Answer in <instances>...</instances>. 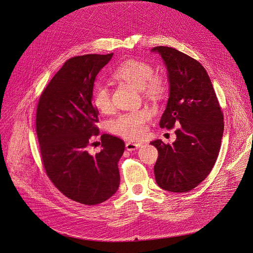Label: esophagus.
Wrapping results in <instances>:
<instances>
[{"instance_id": "34e87169", "label": "esophagus", "mask_w": 253, "mask_h": 253, "mask_svg": "<svg viewBox=\"0 0 253 253\" xmlns=\"http://www.w3.org/2000/svg\"><path fill=\"white\" fill-rule=\"evenodd\" d=\"M142 147V144H139V143H132V142H127L126 144V149L127 150V151H134V150H137L138 148H141Z\"/></svg>"}]
</instances>
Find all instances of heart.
I'll return each mask as SVG.
<instances>
[{
  "mask_svg": "<svg viewBox=\"0 0 253 253\" xmlns=\"http://www.w3.org/2000/svg\"><path fill=\"white\" fill-rule=\"evenodd\" d=\"M153 66L141 60H127L119 65L111 72V77L125 81L130 85L142 89L150 97L158 98L165 91L164 81L157 75H154ZM92 100L94 106L101 112H109L112 108L109 89L99 84L93 91ZM151 118L147 109L133 110L119 116L107 124L108 129L118 135L128 139H136L145 133V124Z\"/></svg>",
  "mask_w": 253,
  "mask_h": 253,
  "instance_id": "1",
  "label": "heart"
}]
</instances>
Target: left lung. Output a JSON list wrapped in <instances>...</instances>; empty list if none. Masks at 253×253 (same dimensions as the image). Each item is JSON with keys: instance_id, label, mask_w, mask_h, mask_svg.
<instances>
[{"instance_id": "left-lung-1", "label": "left lung", "mask_w": 253, "mask_h": 253, "mask_svg": "<svg viewBox=\"0 0 253 253\" xmlns=\"http://www.w3.org/2000/svg\"><path fill=\"white\" fill-rule=\"evenodd\" d=\"M151 52L162 57L169 81V99L160 126L181 125L171 146L162 139L151 142L159 152L154 168L156 182L166 191L189 192L207 178L217 160L223 114L207 71L197 60L166 46Z\"/></svg>"}]
</instances>
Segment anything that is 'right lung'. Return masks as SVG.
Listing matches in <instances>:
<instances>
[{
	"label": "right lung",
	"mask_w": 253,
	"mask_h": 253,
	"mask_svg": "<svg viewBox=\"0 0 253 253\" xmlns=\"http://www.w3.org/2000/svg\"><path fill=\"white\" fill-rule=\"evenodd\" d=\"M112 55L88 54L67 60L44 89L37 107L36 131L45 171L66 197L84 205L106 201L120 187L122 139L103 133L100 152H88L99 134L98 111L92 101L94 81Z\"/></svg>",
	"instance_id": "obj_1"
}]
</instances>
